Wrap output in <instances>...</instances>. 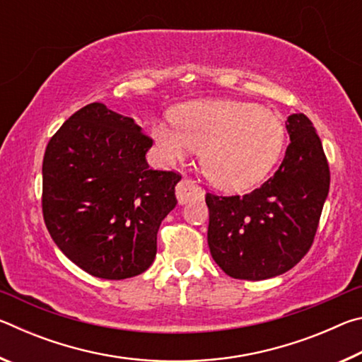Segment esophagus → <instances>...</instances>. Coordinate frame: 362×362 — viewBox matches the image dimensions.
Returning a JSON list of instances; mask_svg holds the SVG:
<instances>
[{"instance_id": "1", "label": "esophagus", "mask_w": 362, "mask_h": 362, "mask_svg": "<svg viewBox=\"0 0 362 362\" xmlns=\"http://www.w3.org/2000/svg\"><path fill=\"white\" fill-rule=\"evenodd\" d=\"M175 196L179 204H187L189 201H196V199H203L204 198V192L201 189L193 180L183 179L175 187Z\"/></svg>"}]
</instances>
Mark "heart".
Masks as SVG:
<instances>
[{
	"label": "heart",
	"instance_id": "heart-1",
	"mask_svg": "<svg viewBox=\"0 0 362 362\" xmlns=\"http://www.w3.org/2000/svg\"><path fill=\"white\" fill-rule=\"evenodd\" d=\"M179 129L158 122L151 134L169 161L201 151V166L214 185L241 192L260 183L276 166L286 145L281 116L259 103L199 100L175 112Z\"/></svg>",
	"mask_w": 362,
	"mask_h": 362
}]
</instances>
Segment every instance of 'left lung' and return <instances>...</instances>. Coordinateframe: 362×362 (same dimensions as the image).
Listing matches in <instances>:
<instances>
[{
  "label": "left lung",
  "instance_id": "obj_1",
  "mask_svg": "<svg viewBox=\"0 0 362 362\" xmlns=\"http://www.w3.org/2000/svg\"><path fill=\"white\" fill-rule=\"evenodd\" d=\"M286 129L291 144L272 179L243 196L206 194L211 255L235 279L279 276L313 244L329 193V164L303 113H292Z\"/></svg>",
  "mask_w": 362,
  "mask_h": 362
}]
</instances>
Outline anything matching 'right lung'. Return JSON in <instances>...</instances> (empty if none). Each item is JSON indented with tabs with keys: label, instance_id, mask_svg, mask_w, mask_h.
Listing matches in <instances>:
<instances>
[{
	"label": "right lung",
	"instance_id": "obj_1",
	"mask_svg": "<svg viewBox=\"0 0 362 362\" xmlns=\"http://www.w3.org/2000/svg\"><path fill=\"white\" fill-rule=\"evenodd\" d=\"M151 139L129 116L94 102L54 134L42 159V216L57 247L102 279L137 276L177 204L180 175L146 163Z\"/></svg>",
	"mask_w": 362,
	"mask_h": 362
}]
</instances>
